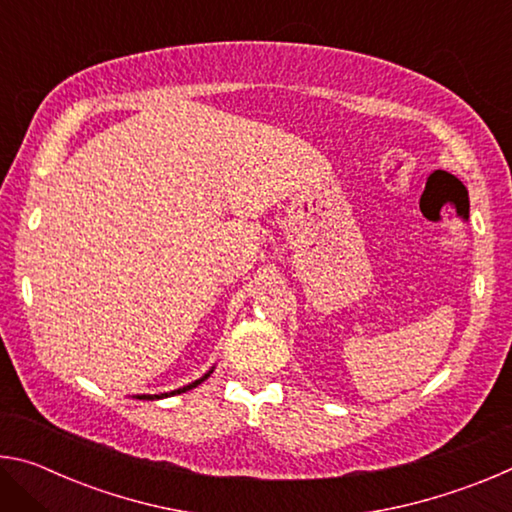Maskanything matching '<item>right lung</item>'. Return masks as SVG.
I'll list each match as a JSON object with an SVG mask.
<instances>
[{
  "label": "right lung",
  "instance_id": "1",
  "mask_svg": "<svg viewBox=\"0 0 512 512\" xmlns=\"http://www.w3.org/2000/svg\"><path fill=\"white\" fill-rule=\"evenodd\" d=\"M214 370V368H212ZM212 370L210 372H205V375L201 377V379H196V381H192V384H187V386H183V388H176V391H169V393H160V395H135L137 400H162V397H171V395H180V393H187V391H192V388H196L198 384H203V381L212 375Z\"/></svg>",
  "mask_w": 512,
  "mask_h": 512
}]
</instances>
